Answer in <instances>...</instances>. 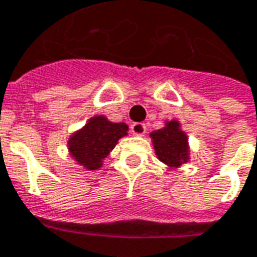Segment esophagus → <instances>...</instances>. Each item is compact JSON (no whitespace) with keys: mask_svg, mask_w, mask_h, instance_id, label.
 <instances>
[{"mask_svg":"<svg viewBox=\"0 0 257 257\" xmlns=\"http://www.w3.org/2000/svg\"><path fill=\"white\" fill-rule=\"evenodd\" d=\"M131 131L134 135L142 136V135L146 134V125L143 122H135L131 125Z\"/></svg>","mask_w":257,"mask_h":257,"instance_id":"34e87169","label":"esophagus"}]
</instances>
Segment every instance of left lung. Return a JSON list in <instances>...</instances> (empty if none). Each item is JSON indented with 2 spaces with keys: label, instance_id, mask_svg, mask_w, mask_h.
<instances>
[{
  "label": "left lung",
  "instance_id": "1",
  "mask_svg": "<svg viewBox=\"0 0 257 257\" xmlns=\"http://www.w3.org/2000/svg\"><path fill=\"white\" fill-rule=\"evenodd\" d=\"M158 160L168 167L178 168L189 161V139L176 119L167 121L165 126L150 134Z\"/></svg>",
  "mask_w": 257,
  "mask_h": 257
}]
</instances>
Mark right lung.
I'll return each instance as SVG.
<instances>
[{
    "instance_id": "obj_1",
    "label": "right lung",
    "mask_w": 257,
    "mask_h": 257,
    "mask_svg": "<svg viewBox=\"0 0 257 257\" xmlns=\"http://www.w3.org/2000/svg\"><path fill=\"white\" fill-rule=\"evenodd\" d=\"M128 135V125L111 122L104 115H95L85 123L84 128L71 135L68 139L70 156L81 167L96 171L103 165L118 140Z\"/></svg>"
}]
</instances>
